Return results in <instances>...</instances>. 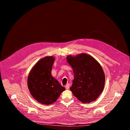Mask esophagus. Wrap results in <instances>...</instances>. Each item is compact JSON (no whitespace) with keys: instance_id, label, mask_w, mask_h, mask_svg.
<instances>
[{"instance_id":"34e87169","label":"esophagus","mask_w":130,"mask_h":130,"mask_svg":"<svg viewBox=\"0 0 130 130\" xmlns=\"http://www.w3.org/2000/svg\"><path fill=\"white\" fill-rule=\"evenodd\" d=\"M69 86H70V84L68 83V84H66V85H65V88H66V89H68L69 88Z\"/></svg>"}]
</instances>
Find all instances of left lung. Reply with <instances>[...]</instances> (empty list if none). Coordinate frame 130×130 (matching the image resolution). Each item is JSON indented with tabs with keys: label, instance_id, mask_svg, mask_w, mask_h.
I'll use <instances>...</instances> for the list:
<instances>
[{
	"label": "left lung",
	"instance_id": "8db88e82",
	"mask_svg": "<svg viewBox=\"0 0 130 130\" xmlns=\"http://www.w3.org/2000/svg\"><path fill=\"white\" fill-rule=\"evenodd\" d=\"M74 74L72 93L83 103L96 100L104 87L105 74L100 63L91 55L80 53L66 57Z\"/></svg>",
	"mask_w": 130,
	"mask_h": 130
}]
</instances>
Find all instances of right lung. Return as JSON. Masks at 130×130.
<instances>
[{
    "instance_id": "right-lung-1",
    "label": "right lung",
    "mask_w": 130,
    "mask_h": 130,
    "mask_svg": "<svg viewBox=\"0 0 130 130\" xmlns=\"http://www.w3.org/2000/svg\"><path fill=\"white\" fill-rule=\"evenodd\" d=\"M54 60L53 56L42 58L33 66L28 76L27 85L30 94L42 104H52L65 90L51 75Z\"/></svg>"
}]
</instances>
